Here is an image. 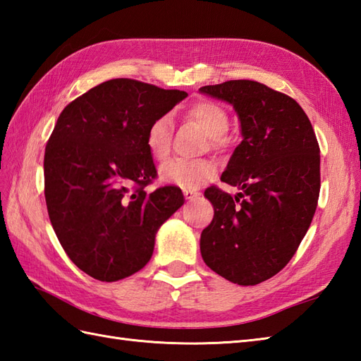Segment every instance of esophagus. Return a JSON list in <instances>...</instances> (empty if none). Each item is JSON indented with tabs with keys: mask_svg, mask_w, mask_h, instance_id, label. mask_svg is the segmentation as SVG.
<instances>
[{
	"mask_svg": "<svg viewBox=\"0 0 361 361\" xmlns=\"http://www.w3.org/2000/svg\"><path fill=\"white\" fill-rule=\"evenodd\" d=\"M183 194H185L186 200H192V198L200 195V192H198V190H190V189H185V190H183Z\"/></svg>",
	"mask_w": 361,
	"mask_h": 361,
	"instance_id": "34e87169",
	"label": "esophagus"
}]
</instances>
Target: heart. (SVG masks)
Instances as JSON below:
<instances>
[{
  "label": "heart",
  "instance_id": "b5f03b06",
  "mask_svg": "<svg viewBox=\"0 0 361 361\" xmlns=\"http://www.w3.org/2000/svg\"><path fill=\"white\" fill-rule=\"evenodd\" d=\"M186 116L200 126L209 136L214 149L221 147L226 142L225 133L229 128L228 111L220 104L202 99L189 105ZM172 119L169 114L158 116L152 122L145 133V147L155 161H164L172 147ZM161 180L167 185H173L183 189H192L209 181L216 175V166L208 159L185 161L173 159L161 167Z\"/></svg>",
  "mask_w": 361,
  "mask_h": 361
}]
</instances>
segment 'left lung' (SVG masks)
I'll return each mask as SVG.
<instances>
[{
  "label": "left lung",
  "mask_w": 361,
  "mask_h": 361,
  "mask_svg": "<svg viewBox=\"0 0 361 361\" xmlns=\"http://www.w3.org/2000/svg\"><path fill=\"white\" fill-rule=\"evenodd\" d=\"M200 91L234 106L243 136L221 173L242 192L204 190L214 219L200 237L202 257L221 278L256 286L290 262L315 216L319 145L295 99L264 83L228 80Z\"/></svg>",
  "instance_id": "obj_1"
}]
</instances>
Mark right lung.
Here are the masks:
<instances>
[{"label": "right lung", "mask_w": 361, "mask_h": 361, "mask_svg": "<svg viewBox=\"0 0 361 361\" xmlns=\"http://www.w3.org/2000/svg\"><path fill=\"white\" fill-rule=\"evenodd\" d=\"M186 91L111 79L60 113L44 150L51 225L73 262L114 282L149 262L159 226L185 203L180 188L145 192L157 169L145 133Z\"/></svg>", "instance_id": "obj_1"}]
</instances>
